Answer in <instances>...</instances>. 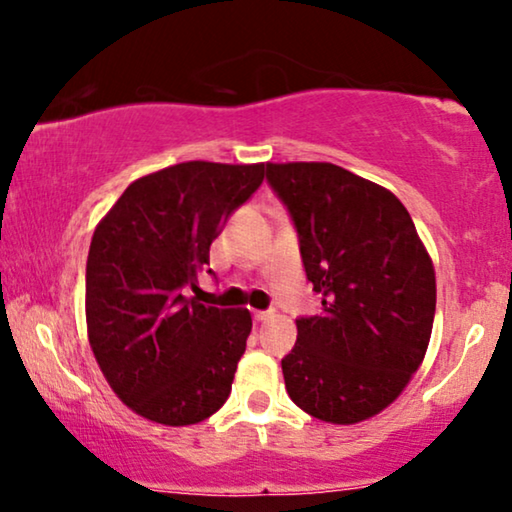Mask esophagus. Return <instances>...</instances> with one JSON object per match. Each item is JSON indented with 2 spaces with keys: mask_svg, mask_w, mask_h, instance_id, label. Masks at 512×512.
Segmentation results:
<instances>
[{
  "mask_svg": "<svg viewBox=\"0 0 512 512\" xmlns=\"http://www.w3.org/2000/svg\"><path fill=\"white\" fill-rule=\"evenodd\" d=\"M270 317H272V312H261V310L254 312V321H256V324H263V321H268Z\"/></svg>",
  "mask_w": 512,
  "mask_h": 512,
  "instance_id": "esophagus-1",
  "label": "esophagus"
}]
</instances>
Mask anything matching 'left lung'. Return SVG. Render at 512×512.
Segmentation results:
<instances>
[{
	"instance_id": "obj_1",
	"label": "left lung",
	"mask_w": 512,
	"mask_h": 512,
	"mask_svg": "<svg viewBox=\"0 0 512 512\" xmlns=\"http://www.w3.org/2000/svg\"><path fill=\"white\" fill-rule=\"evenodd\" d=\"M289 209L321 314L296 319L282 359L291 401L331 424H359L396 401L422 366L436 272L408 209L333 163H268Z\"/></svg>"
}]
</instances>
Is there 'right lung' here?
I'll list each match as a JSON object with an SVG mask.
<instances>
[{
    "label": "right lung",
    "mask_w": 512,
    "mask_h": 512,
    "mask_svg": "<svg viewBox=\"0 0 512 512\" xmlns=\"http://www.w3.org/2000/svg\"><path fill=\"white\" fill-rule=\"evenodd\" d=\"M263 177L265 163L188 160L132 181L97 223L86 265L90 349L114 394L149 422L198 424L226 403L251 314L202 305L184 289H195L214 237Z\"/></svg>",
    "instance_id": "add662e5"
}]
</instances>
